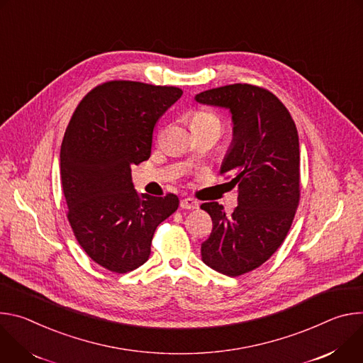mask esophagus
<instances>
[{
	"mask_svg": "<svg viewBox=\"0 0 363 363\" xmlns=\"http://www.w3.org/2000/svg\"><path fill=\"white\" fill-rule=\"evenodd\" d=\"M180 208L182 209H189V211H193V209H197L199 208V202L196 199L193 197H184L180 200Z\"/></svg>",
	"mask_w": 363,
	"mask_h": 363,
	"instance_id": "34e87169",
	"label": "esophagus"
}]
</instances>
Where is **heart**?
I'll list each match as a JSON object with an SVG mask.
<instances>
[{
  "instance_id": "obj_1",
  "label": "heart",
  "mask_w": 363,
  "mask_h": 363,
  "mask_svg": "<svg viewBox=\"0 0 363 363\" xmlns=\"http://www.w3.org/2000/svg\"><path fill=\"white\" fill-rule=\"evenodd\" d=\"M190 125L193 130L197 128H215L222 131L223 123L218 113L208 111V109H196L191 112L190 116Z\"/></svg>"
}]
</instances>
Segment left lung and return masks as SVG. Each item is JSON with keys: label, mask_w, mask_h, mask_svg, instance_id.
Here are the masks:
<instances>
[{"label": "left lung", "mask_w": 363, "mask_h": 363, "mask_svg": "<svg viewBox=\"0 0 363 363\" xmlns=\"http://www.w3.org/2000/svg\"><path fill=\"white\" fill-rule=\"evenodd\" d=\"M196 101L232 113L233 143L220 174L238 186V206L230 216L218 202L200 208L213 222L202 244L203 262L238 277L269 259L291 228L300 203L298 133L286 105L257 85L209 89Z\"/></svg>", "instance_id": "1"}]
</instances>
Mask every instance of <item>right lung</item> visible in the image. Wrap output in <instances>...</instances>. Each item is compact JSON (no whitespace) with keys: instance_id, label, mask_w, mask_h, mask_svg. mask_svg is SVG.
<instances>
[{"instance_id":"obj_1","label":"right lung","mask_w":363,"mask_h":363,"mask_svg":"<svg viewBox=\"0 0 363 363\" xmlns=\"http://www.w3.org/2000/svg\"><path fill=\"white\" fill-rule=\"evenodd\" d=\"M177 86L111 80L76 106L60 150L67 220L88 257L115 274L141 267L155 228L179 208V197L138 194L131 166L151 155L160 116L180 96Z\"/></svg>"}]
</instances>
